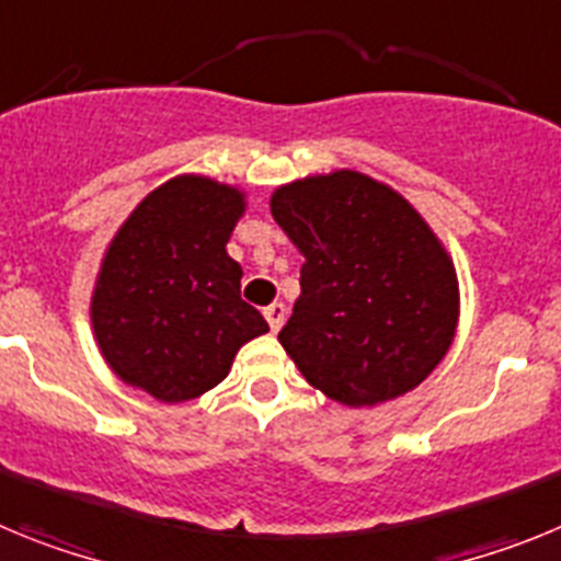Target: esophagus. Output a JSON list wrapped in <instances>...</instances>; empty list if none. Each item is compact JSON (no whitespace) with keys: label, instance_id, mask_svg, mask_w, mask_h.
Segmentation results:
<instances>
[{"label":"esophagus","instance_id":"1","mask_svg":"<svg viewBox=\"0 0 561 561\" xmlns=\"http://www.w3.org/2000/svg\"><path fill=\"white\" fill-rule=\"evenodd\" d=\"M264 314H266V323H270V329L277 331L286 320V306L284 304H272V306H266Z\"/></svg>","mask_w":561,"mask_h":561}]
</instances>
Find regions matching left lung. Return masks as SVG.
<instances>
[{
  "label": "left lung",
  "mask_w": 561,
  "mask_h": 561,
  "mask_svg": "<svg viewBox=\"0 0 561 561\" xmlns=\"http://www.w3.org/2000/svg\"><path fill=\"white\" fill-rule=\"evenodd\" d=\"M272 216L304 252L300 297L277 340L309 385L348 408L427 379L453 345L458 280L408 199L365 173L277 187Z\"/></svg>",
  "instance_id": "left-lung-1"
}]
</instances>
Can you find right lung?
<instances>
[{"label":"right lung","instance_id":"1","mask_svg":"<svg viewBox=\"0 0 561 561\" xmlns=\"http://www.w3.org/2000/svg\"><path fill=\"white\" fill-rule=\"evenodd\" d=\"M244 196L176 176L137 205L103 257L92 325L112 370L160 401H187L230 374L236 351L270 325L241 300L227 241Z\"/></svg>","mask_w":561,"mask_h":561}]
</instances>
